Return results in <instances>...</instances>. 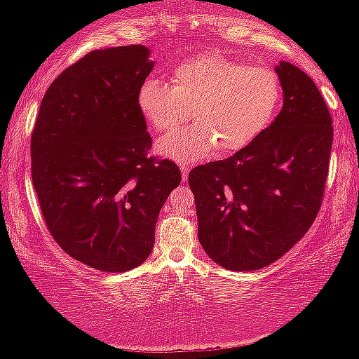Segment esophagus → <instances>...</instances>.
<instances>
[{
  "instance_id": "obj_1",
  "label": "esophagus",
  "mask_w": 359,
  "mask_h": 359,
  "mask_svg": "<svg viewBox=\"0 0 359 359\" xmlns=\"http://www.w3.org/2000/svg\"><path fill=\"white\" fill-rule=\"evenodd\" d=\"M180 172H182V180L185 182L189 177V172H191V167L189 165H180Z\"/></svg>"
}]
</instances>
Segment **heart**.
<instances>
[{"label": "heart", "mask_w": 359, "mask_h": 359, "mask_svg": "<svg viewBox=\"0 0 359 359\" xmlns=\"http://www.w3.org/2000/svg\"><path fill=\"white\" fill-rule=\"evenodd\" d=\"M282 86L271 69L248 67L219 53H203L172 72V86L145 79L137 104L154 130L168 133L187 119L196 126L167 135L156 151L174 162L196 163L211 155L233 154L253 143L277 114Z\"/></svg>", "instance_id": "obj_1"}]
</instances>
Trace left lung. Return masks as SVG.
Instances as JSON below:
<instances>
[{"mask_svg": "<svg viewBox=\"0 0 359 359\" xmlns=\"http://www.w3.org/2000/svg\"><path fill=\"white\" fill-rule=\"evenodd\" d=\"M275 72L283 106L271 125L243 150L189 174L199 243L233 271L259 270L283 257L314 222L327 179V106L294 64L280 60Z\"/></svg>", "mask_w": 359, "mask_h": 359, "instance_id": "8db88e82", "label": "left lung"}]
</instances>
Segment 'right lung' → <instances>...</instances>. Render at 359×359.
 <instances>
[{
    "mask_svg": "<svg viewBox=\"0 0 359 359\" xmlns=\"http://www.w3.org/2000/svg\"><path fill=\"white\" fill-rule=\"evenodd\" d=\"M145 45L94 50L52 82L32 135V179L47 228L77 262L121 273L150 257L155 224L180 184L148 156L137 94L154 69Z\"/></svg>",
    "mask_w": 359,
    "mask_h": 359,
    "instance_id": "right-lung-1",
    "label": "right lung"
}]
</instances>
